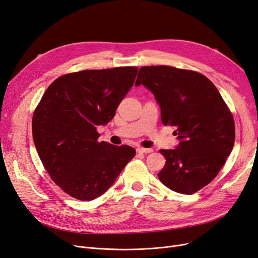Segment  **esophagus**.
<instances>
[{
  "label": "esophagus",
  "instance_id": "1",
  "mask_svg": "<svg viewBox=\"0 0 258 258\" xmlns=\"http://www.w3.org/2000/svg\"><path fill=\"white\" fill-rule=\"evenodd\" d=\"M137 152H138V153H145V154H148V153H152V152H153V149L138 148V149H137Z\"/></svg>",
  "mask_w": 258,
  "mask_h": 258
}]
</instances>
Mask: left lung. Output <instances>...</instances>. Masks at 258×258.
I'll return each mask as SVG.
<instances>
[{
	"mask_svg": "<svg viewBox=\"0 0 258 258\" xmlns=\"http://www.w3.org/2000/svg\"><path fill=\"white\" fill-rule=\"evenodd\" d=\"M135 85L154 94L161 122L173 126L179 140L176 149L159 151L166 158L160 182L178 194L197 192L217 176L233 150L232 112L216 86L196 71L141 67Z\"/></svg>",
	"mask_w": 258,
	"mask_h": 258,
	"instance_id": "obj_1",
	"label": "left lung"
}]
</instances>
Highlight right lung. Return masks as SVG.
<instances>
[{
    "mask_svg": "<svg viewBox=\"0 0 258 258\" xmlns=\"http://www.w3.org/2000/svg\"><path fill=\"white\" fill-rule=\"evenodd\" d=\"M137 72L118 67L64 74L42 95L33 116L34 144L47 173L69 196L97 199L135 156L130 146L99 142L97 126L113 118Z\"/></svg>",
    "mask_w": 258,
    "mask_h": 258,
    "instance_id": "obj_1",
    "label": "right lung"
}]
</instances>
